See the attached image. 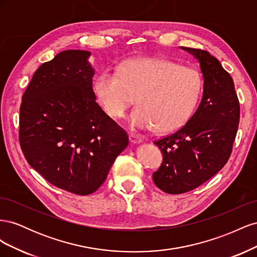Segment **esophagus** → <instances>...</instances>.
Instances as JSON below:
<instances>
[{
    "label": "esophagus",
    "instance_id": "esophagus-1",
    "mask_svg": "<svg viewBox=\"0 0 257 257\" xmlns=\"http://www.w3.org/2000/svg\"><path fill=\"white\" fill-rule=\"evenodd\" d=\"M128 138H130V142L132 144H141V143H143V139L137 135H134V134H130Z\"/></svg>",
    "mask_w": 257,
    "mask_h": 257
}]
</instances>
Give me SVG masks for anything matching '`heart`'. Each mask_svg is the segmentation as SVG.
I'll use <instances>...</instances> for the list:
<instances>
[{
    "label": "heart",
    "instance_id": "heart-1",
    "mask_svg": "<svg viewBox=\"0 0 257 257\" xmlns=\"http://www.w3.org/2000/svg\"><path fill=\"white\" fill-rule=\"evenodd\" d=\"M203 81L197 71L159 58L126 61L120 72L106 69L94 83V91L105 112L120 119L136 95L137 107L130 115L135 130L169 133L190 119L200 96Z\"/></svg>",
    "mask_w": 257,
    "mask_h": 257
}]
</instances>
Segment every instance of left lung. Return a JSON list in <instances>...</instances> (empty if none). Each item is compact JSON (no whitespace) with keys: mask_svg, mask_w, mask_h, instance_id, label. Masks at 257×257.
<instances>
[{"mask_svg":"<svg viewBox=\"0 0 257 257\" xmlns=\"http://www.w3.org/2000/svg\"><path fill=\"white\" fill-rule=\"evenodd\" d=\"M195 57L204 77L201 102L184 125L154 142L163 162L153 182L168 194L196 189L226 164L237 134L240 106L234 81L208 51L181 47Z\"/></svg>","mask_w":257,"mask_h":257,"instance_id":"8db88e82","label":"left lung"}]
</instances>
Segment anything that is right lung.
Returning <instances> with one entry per match:
<instances>
[{
	"instance_id": "obj_1",
	"label": "right lung",
	"mask_w": 257,
	"mask_h": 257,
	"mask_svg": "<svg viewBox=\"0 0 257 257\" xmlns=\"http://www.w3.org/2000/svg\"><path fill=\"white\" fill-rule=\"evenodd\" d=\"M91 52L45 62L22 95L19 142L29 164L57 188L89 195L106 180L128 137L95 102Z\"/></svg>"
}]
</instances>
